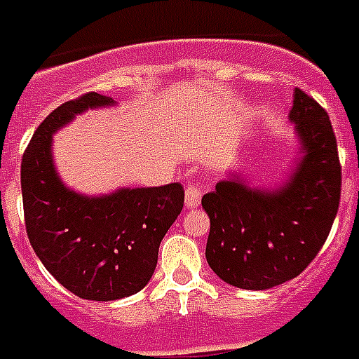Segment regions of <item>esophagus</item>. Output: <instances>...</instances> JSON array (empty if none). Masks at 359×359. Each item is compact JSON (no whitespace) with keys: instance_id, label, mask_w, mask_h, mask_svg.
<instances>
[{"instance_id":"obj_1","label":"esophagus","mask_w":359,"mask_h":359,"mask_svg":"<svg viewBox=\"0 0 359 359\" xmlns=\"http://www.w3.org/2000/svg\"><path fill=\"white\" fill-rule=\"evenodd\" d=\"M202 198V185L198 183H191L187 185V189H185V206L187 208H196L198 204H201Z\"/></svg>"}]
</instances>
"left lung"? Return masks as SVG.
Segmentation results:
<instances>
[{
	"label": "left lung",
	"mask_w": 359,
	"mask_h": 359,
	"mask_svg": "<svg viewBox=\"0 0 359 359\" xmlns=\"http://www.w3.org/2000/svg\"><path fill=\"white\" fill-rule=\"evenodd\" d=\"M292 118L303 158L274 193L248 189L236 177L202 196L210 217L206 259L227 284L269 290L311 265L330 236L341 202V163L330 115L295 88Z\"/></svg>",
	"instance_id": "obj_1"
}]
</instances>
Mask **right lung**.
<instances>
[{
  "label": "right lung",
  "instance_id": "right-lung-1",
  "mask_svg": "<svg viewBox=\"0 0 359 359\" xmlns=\"http://www.w3.org/2000/svg\"><path fill=\"white\" fill-rule=\"evenodd\" d=\"M111 98L87 93L62 104L37 126L22 155L24 221L29 244L53 276L81 299L115 301L144 290L158 246L183 208L182 183L121 189L88 198L66 189L50 155L53 132Z\"/></svg>",
  "mask_w": 359,
  "mask_h": 359
}]
</instances>
